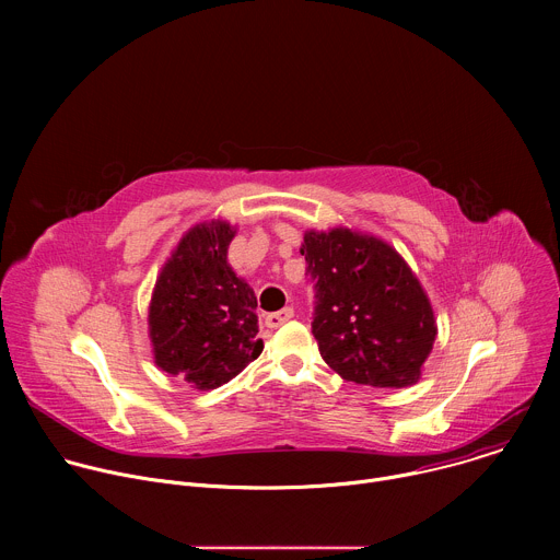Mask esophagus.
Instances as JSON below:
<instances>
[{
	"instance_id": "1",
	"label": "esophagus",
	"mask_w": 560,
	"mask_h": 560,
	"mask_svg": "<svg viewBox=\"0 0 560 560\" xmlns=\"http://www.w3.org/2000/svg\"><path fill=\"white\" fill-rule=\"evenodd\" d=\"M292 316H294V310H292V307H283V310L270 312V314H266V326H268V328H279V326H283L285 322H290Z\"/></svg>"
}]
</instances>
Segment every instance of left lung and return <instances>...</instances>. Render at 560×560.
Wrapping results in <instances>:
<instances>
[{"label":"left lung","instance_id":"obj_1","mask_svg":"<svg viewBox=\"0 0 560 560\" xmlns=\"http://www.w3.org/2000/svg\"><path fill=\"white\" fill-rule=\"evenodd\" d=\"M301 255L314 288L312 335L324 361L361 385L417 383L436 324L401 255L348 228L305 232Z\"/></svg>","mask_w":560,"mask_h":560}]
</instances>
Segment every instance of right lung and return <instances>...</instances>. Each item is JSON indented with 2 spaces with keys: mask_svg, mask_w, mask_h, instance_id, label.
<instances>
[{
  "mask_svg": "<svg viewBox=\"0 0 560 560\" xmlns=\"http://www.w3.org/2000/svg\"><path fill=\"white\" fill-rule=\"evenodd\" d=\"M234 230L225 221L195 225L156 279L150 301L154 363L197 389H214L255 361L257 296L228 266Z\"/></svg>",
  "mask_w": 560,
  "mask_h": 560,
  "instance_id": "obj_1",
  "label": "right lung"
}]
</instances>
